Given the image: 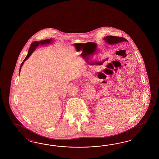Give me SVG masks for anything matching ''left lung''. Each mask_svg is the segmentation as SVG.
Returning <instances> with one entry per match:
<instances>
[{
    "instance_id": "obj_1",
    "label": "left lung",
    "mask_w": 159,
    "mask_h": 159,
    "mask_svg": "<svg viewBox=\"0 0 159 159\" xmlns=\"http://www.w3.org/2000/svg\"><path fill=\"white\" fill-rule=\"evenodd\" d=\"M103 39L107 43H109L110 45H114V44L121 43L123 41H126V39L124 38L114 37V36H107L106 37H104Z\"/></svg>"
}]
</instances>
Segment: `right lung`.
<instances>
[{
  "instance_id": "1",
  "label": "right lung",
  "mask_w": 159,
  "mask_h": 159,
  "mask_svg": "<svg viewBox=\"0 0 159 159\" xmlns=\"http://www.w3.org/2000/svg\"><path fill=\"white\" fill-rule=\"evenodd\" d=\"M53 42H54V41H53V39H45V40L39 41H34L33 43H31V46H30V47L29 48V52H28V53H27V55L26 56V57L24 59V61H23V62L21 63V66H20V67L19 75L21 67H22L23 65L24 64V61H25L31 56V55L35 50L36 48H37L39 45H49V44L53 43Z\"/></svg>"
}]
</instances>
